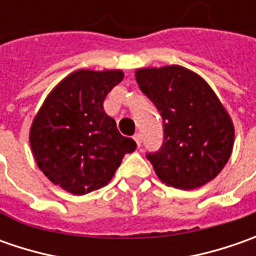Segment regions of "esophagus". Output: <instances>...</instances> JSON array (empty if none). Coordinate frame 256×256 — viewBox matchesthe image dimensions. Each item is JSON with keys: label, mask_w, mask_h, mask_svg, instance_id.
Listing matches in <instances>:
<instances>
[{"label": "esophagus", "mask_w": 256, "mask_h": 256, "mask_svg": "<svg viewBox=\"0 0 256 256\" xmlns=\"http://www.w3.org/2000/svg\"><path fill=\"white\" fill-rule=\"evenodd\" d=\"M134 141L136 142V145L138 146H141V144H142V136H141V134L136 132L135 135H134Z\"/></svg>", "instance_id": "obj_1"}]
</instances>
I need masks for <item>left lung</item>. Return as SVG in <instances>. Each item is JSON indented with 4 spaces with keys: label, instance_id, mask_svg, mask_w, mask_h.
<instances>
[{
    "label": "left lung",
    "instance_id": "8db88e82",
    "mask_svg": "<svg viewBox=\"0 0 256 256\" xmlns=\"http://www.w3.org/2000/svg\"><path fill=\"white\" fill-rule=\"evenodd\" d=\"M135 78L161 112L164 144L146 158L158 178L178 190L212 181L232 154L231 116L208 82L181 65L140 68Z\"/></svg>",
    "mask_w": 256,
    "mask_h": 256
}]
</instances>
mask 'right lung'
Instances as JSON below:
<instances>
[{
	"instance_id": "obj_1",
	"label": "right lung",
	"mask_w": 256,
	"mask_h": 256,
	"mask_svg": "<svg viewBox=\"0 0 256 256\" xmlns=\"http://www.w3.org/2000/svg\"><path fill=\"white\" fill-rule=\"evenodd\" d=\"M121 70H78L46 95L30 130L38 168L54 185L84 195L112 180L136 144L122 136L104 100L122 81Z\"/></svg>"
}]
</instances>
